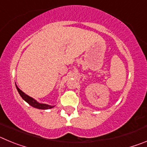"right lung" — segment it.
Segmentation results:
<instances>
[{"label": "right lung", "instance_id": "right-lung-1", "mask_svg": "<svg viewBox=\"0 0 147 147\" xmlns=\"http://www.w3.org/2000/svg\"><path fill=\"white\" fill-rule=\"evenodd\" d=\"M16 88L17 90H18L19 94L20 95V96L22 97V98H23L24 101H26L28 105H30L32 107H34V108L40 109V110H49V109H51L53 108V107H55L54 105H46V104L40 103V102H37V100H35L34 98L29 96H28L27 94H26L24 92L22 91L17 86V85H16Z\"/></svg>", "mask_w": 147, "mask_h": 147}]
</instances>
